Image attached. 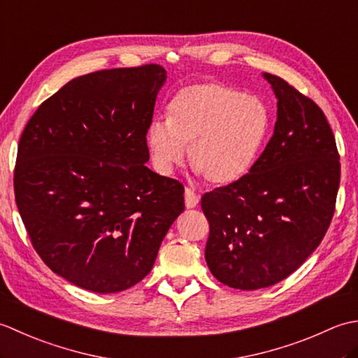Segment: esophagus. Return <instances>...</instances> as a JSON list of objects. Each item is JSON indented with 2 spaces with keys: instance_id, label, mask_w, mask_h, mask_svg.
<instances>
[{
  "instance_id": "esophagus-1",
  "label": "esophagus",
  "mask_w": 358,
  "mask_h": 358,
  "mask_svg": "<svg viewBox=\"0 0 358 358\" xmlns=\"http://www.w3.org/2000/svg\"><path fill=\"white\" fill-rule=\"evenodd\" d=\"M199 201H200L199 194L194 192V189L186 187V191H185V203H186V208H187V209H192V208L196 206V204H199Z\"/></svg>"
}]
</instances>
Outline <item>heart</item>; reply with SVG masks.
<instances>
[{"label": "heart", "instance_id": "1", "mask_svg": "<svg viewBox=\"0 0 358 358\" xmlns=\"http://www.w3.org/2000/svg\"><path fill=\"white\" fill-rule=\"evenodd\" d=\"M271 129L268 106L222 83L192 85L167 106V121H152L146 141L157 172L185 162L210 185H227L252 169Z\"/></svg>", "mask_w": 358, "mask_h": 358}]
</instances>
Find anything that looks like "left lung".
Wrapping results in <instances>:
<instances>
[{
  "mask_svg": "<svg viewBox=\"0 0 358 358\" xmlns=\"http://www.w3.org/2000/svg\"><path fill=\"white\" fill-rule=\"evenodd\" d=\"M273 135L245 177L201 196L206 263L223 285L254 291L291 275L320 245L336 210L340 155L323 110L283 78Z\"/></svg>",
  "mask_w": 358,
  "mask_h": 358,
  "instance_id": "8db88e82",
  "label": "left lung"
}]
</instances>
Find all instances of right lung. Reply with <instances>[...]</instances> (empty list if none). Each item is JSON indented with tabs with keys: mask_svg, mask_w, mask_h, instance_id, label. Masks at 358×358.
Wrapping results in <instances>:
<instances>
[{
	"mask_svg": "<svg viewBox=\"0 0 358 358\" xmlns=\"http://www.w3.org/2000/svg\"><path fill=\"white\" fill-rule=\"evenodd\" d=\"M164 81L159 64L83 75L21 134L13 189L29 238L53 272L87 291L141 281L185 209L183 185L144 164Z\"/></svg>",
	"mask_w": 358,
	"mask_h": 358,
	"instance_id": "1",
	"label": "right lung"
}]
</instances>
